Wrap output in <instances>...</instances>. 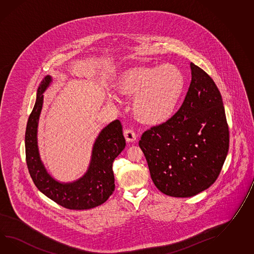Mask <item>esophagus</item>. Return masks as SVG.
Listing matches in <instances>:
<instances>
[{
    "label": "esophagus",
    "mask_w": 254,
    "mask_h": 254,
    "mask_svg": "<svg viewBox=\"0 0 254 254\" xmlns=\"http://www.w3.org/2000/svg\"><path fill=\"white\" fill-rule=\"evenodd\" d=\"M125 138L127 142H133L136 139V133L134 132V130L126 129L124 132Z\"/></svg>",
    "instance_id": "obj_1"
}]
</instances>
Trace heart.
Returning <instances> with one entry per match:
<instances>
[{"label": "heart", "mask_w": 254, "mask_h": 254, "mask_svg": "<svg viewBox=\"0 0 254 254\" xmlns=\"http://www.w3.org/2000/svg\"><path fill=\"white\" fill-rule=\"evenodd\" d=\"M186 81L173 64L137 66L122 72L116 82L121 95L132 98L133 116L143 125L155 126L166 121L184 92ZM109 102L116 97L107 95Z\"/></svg>", "instance_id": "obj_1"}]
</instances>
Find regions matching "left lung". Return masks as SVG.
<instances>
[{
  "instance_id": "left-lung-1",
  "label": "left lung",
  "mask_w": 254,
  "mask_h": 254,
  "mask_svg": "<svg viewBox=\"0 0 254 254\" xmlns=\"http://www.w3.org/2000/svg\"><path fill=\"white\" fill-rule=\"evenodd\" d=\"M192 80L179 110L145 131L138 145L156 187L173 197H191L217 179L229 151V132L216 83L190 63Z\"/></svg>"
}]
</instances>
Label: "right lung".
I'll return each instance as SVG.
<instances>
[{
    "instance_id": "1",
    "label": "right lung",
    "mask_w": 254,
    "mask_h": 254,
    "mask_svg": "<svg viewBox=\"0 0 254 254\" xmlns=\"http://www.w3.org/2000/svg\"><path fill=\"white\" fill-rule=\"evenodd\" d=\"M52 78L47 75L37 89V100L25 130V157L32 180L37 189L57 204L68 209L83 210L104 204L115 190L113 162L126 147L122 125L115 120L100 132L93 144L86 173L71 183L54 179L44 166L37 145V127L43 105V93Z\"/></svg>"
}]
</instances>
